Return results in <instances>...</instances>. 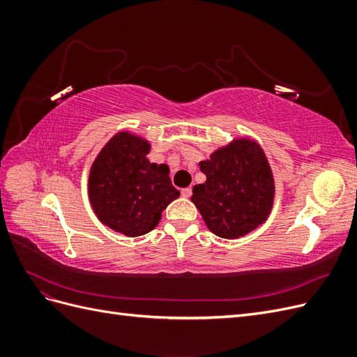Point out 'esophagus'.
<instances>
[{
    "mask_svg": "<svg viewBox=\"0 0 357 357\" xmlns=\"http://www.w3.org/2000/svg\"><path fill=\"white\" fill-rule=\"evenodd\" d=\"M190 195H192V189H190V188H185V189H181V197L189 198Z\"/></svg>",
    "mask_w": 357,
    "mask_h": 357,
    "instance_id": "34e87169",
    "label": "esophagus"
}]
</instances>
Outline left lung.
Here are the masks:
<instances>
[{
  "instance_id": "1",
  "label": "left lung",
  "mask_w": 357,
  "mask_h": 357,
  "mask_svg": "<svg viewBox=\"0 0 357 357\" xmlns=\"http://www.w3.org/2000/svg\"><path fill=\"white\" fill-rule=\"evenodd\" d=\"M199 168L207 180L193 186L190 201L213 234L235 240L268 219L275 195L274 177L255 139H232L201 160Z\"/></svg>"
}]
</instances>
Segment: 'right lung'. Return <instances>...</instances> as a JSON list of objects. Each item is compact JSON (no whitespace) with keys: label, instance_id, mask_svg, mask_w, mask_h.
I'll return each instance as SVG.
<instances>
[{"label":"right lung","instance_id":"1","mask_svg":"<svg viewBox=\"0 0 357 357\" xmlns=\"http://www.w3.org/2000/svg\"><path fill=\"white\" fill-rule=\"evenodd\" d=\"M149 152L147 139L123 131L102 147L91 167L88 189L96 218L126 236L155 229L162 211L180 197L168 165L150 162Z\"/></svg>","mask_w":357,"mask_h":357}]
</instances>
